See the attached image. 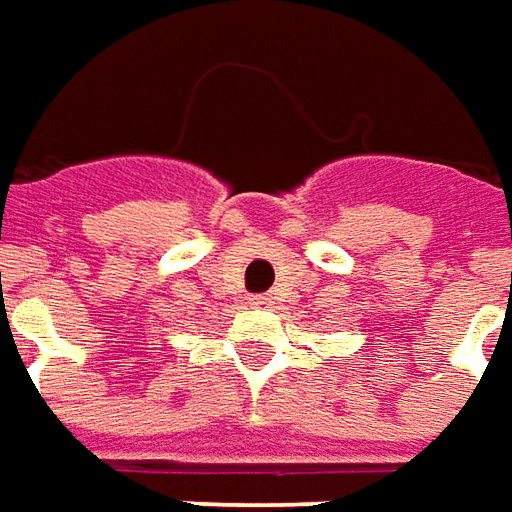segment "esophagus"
Masks as SVG:
<instances>
[{"mask_svg":"<svg viewBox=\"0 0 512 512\" xmlns=\"http://www.w3.org/2000/svg\"><path fill=\"white\" fill-rule=\"evenodd\" d=\"M252 305H255V308H269L271 305V297H266V294H255V297H252Z\"/></svg>","mask_w":512,"mask_h":512,"instance_id":"34e87169","label":"esophagus"}]
</instances>
